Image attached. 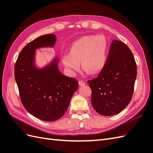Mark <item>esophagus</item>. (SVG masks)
Returning <instances> with one entry per match:
<instances>
[{
  "label": "esophagus",
  "instance_id": "obj_1",
  "mask_svg": "<svg viewBox=\"0 0 153 153\" xmlns=\"http://www.w3.org/2000/svg\"><path fill=\"white\" fill-rule=\"evenodd\" d=\"M78 84H79L80 86H84L85 85V83L83 81H79L78 82Z\"/></svg>",
  "mask_w": 153,
  "mask_h": 153
}]
</instances>
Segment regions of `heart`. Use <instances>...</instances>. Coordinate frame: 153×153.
<instances>
[{
    "label": "heart",
    "mask_w": 153,
    "mask_h": 153,
    "mask_svg": "<svg viewBox=\"0 0 153 153\" xmlns=\"http://www.w3.org/2000/svg\"><path fill=\"white\" fill-rule=\"evenodd\" d=\"M108 43L103 35L86 36L74 42L70 52L61 57L63 65L71 76L82 68L91 75L98 73L104 68L107 60Z\"/></svg>",
    "instance_id": "b5f03b06"
}]
</instances>
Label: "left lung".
Instances as JSON below:
<instances>
[{
	"label": "left lung",
	"instance_id": "8db88e82",
	"mask_svg": "<svg viewBox=\"0 0 153 153\" xmlns=\"http://www.w3.org/2000/svg\"><path fill=\"white\" fill-rule=\"evenodd\" d=\"M136 78L137 65L130 49L113 40L104 68L98 77L87 81L94 110L105 116L121 112L131 101Z\"/></svg>",
	"mask_w": 153,
	"mask_h": 153
}]
</instances>
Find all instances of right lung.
<instances>
[{"mask_svg":"<svg viewBox=\"0 0 153 153\" xmlns=\"http://www.w3.org/2000/svg\"><path fill=\"white\" fill-rule=\"evenodd\" d=\"M55 34L38 37L24 47L15 66V78L22 103L33 116L45 121H54L65 114L78 82L59 71L55 57L43 68L35 64L36 50L53 47Z\"/></svg>","mask_w":153,"mask_h":153,"instance_id":"obj_1","label":"right lung"}]
</instances>
